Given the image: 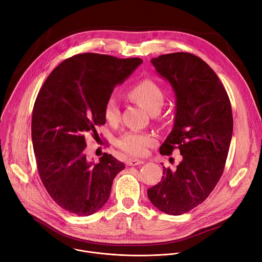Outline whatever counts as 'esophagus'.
I'll return each instance as SVG.
<instances>
[{"label":"esophagus","instance_id":"esophagus-1","mask_svg":"<svg viewBox=\"0 0 262 262\" xmlns=\"http://www.w3.org/2000/svg\"><path fill=\"white\" fill-rule=\"evenodd\" d=\"M143 163H144L143 160H139V159H128L127 160V165H129V166L140 165V164H143Z\"/></svg>","mask_w":262,"mask_h":262}]
</instances>
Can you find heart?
I'll return each mask as SVG.
<instances>
[{"label":"heart","instance_id":"obj_1","mask_svg":"<svg viewBox=\"0 0 262 262\" xmlns=\"http://www.w3.org/2000/svg\"><path fill=\"white\" fill-rule=\"evenodd\" d=\"M127 95L151 115L159 113L165 101L164 92L161 87L149 79L142 80L133 85ZM104 118L111 124H116L120 120V108L114 97L108 98L105 103ZM156 142L157 140L154 136L133 130L122 135L117 140V146L127 155L139 157L145 155L147 148L155 145Z\"/></svg>","mask_w":262,"mask_h":262}]
</instances>
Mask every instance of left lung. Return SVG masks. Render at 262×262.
I'll return each instance as SVG.
<instances>
[{"mask_svg":"<svg viewBox=\"0 0 262 262\" xmlns=\"http://www.w3.org/2000/svg\"><path fill=\"white\" fill-rule=\"evenodd\" d=\"M151 63L176 96L175 124L160 154L178 148L182 161L176 169L163 166L161 181L147 196L160 211L177 216L202 203L221 178L233 134L232 106L219 78L199 57L173 52Z\"/></svg>","mask_w":262,"mask_h":262,"instance_id":"obj_1","label":"left lung"}]
</instances>
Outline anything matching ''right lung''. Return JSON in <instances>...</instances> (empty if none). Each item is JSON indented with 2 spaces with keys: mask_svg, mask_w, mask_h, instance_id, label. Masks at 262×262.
Instances as JSON below:
<instances>
[{
  "mask_svg": "<svg viewBox=\"0 0 262 262\" xmlns=\"http://www.w3.org/2000/svg\"><path fill=\"white\" fill-rule=\"evenodd\" d=\"M142 63L139 58L76 55L44 82L31 119V138L40 178L65 211L90 216L106 203L117 173L125 165L104 152L98 163L85 154V134L105 124L104 106L115 86Z\"/></svg>",
  "mask_w": 262,
  "mask_h": 262,
  "instance_id": "1",
  "label": "right lung"
}]
</instances>
